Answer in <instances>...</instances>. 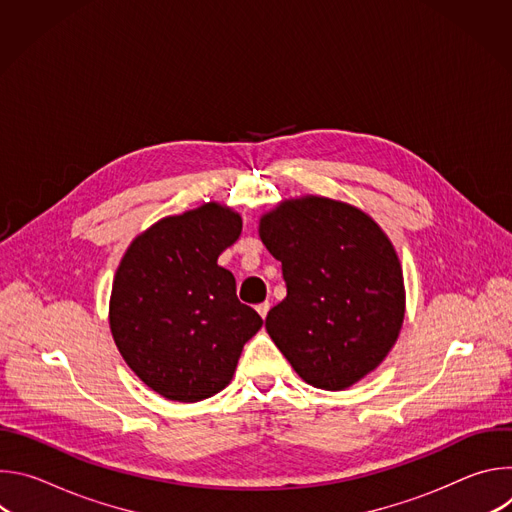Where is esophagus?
<instances>
[{
  "label": "esophagus",
  "instance_id": "34e87169",
  "mask_svg": "<svg viewBox=\"0 0 512 512\" xmlns=\"http://www.w3.org/2000/svg\"><path fill=\"white\" fill-rule=\"evenodd\" d=\"M269 308H271V306H269V302H263V304H259V306H257V312H259V316H261L263 320L267 318V312H269Z\"/></svg>",
  "mask_w": 512,
  "mask_h": 512
}]
</instances>
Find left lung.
Instances as JSON below:
<instances>
[{
    "label": "left lung",
    "instance_id": "1",
    "mask_svg": "<svg viewBox=\"0 0 512 512\" xmlns=\"http://www.w3.org/2000/svg\"><path fill=\"white\" fill-rule=\"evenodd\" d=\"M259 237L287 287L265 328L294 371L326 391L375 371L405 318L403 269L383 229L356 206L304 196L263 214Z\"/></svg>",
    "mask_w": 512,
    "mask_h": 512
}]
</instances>
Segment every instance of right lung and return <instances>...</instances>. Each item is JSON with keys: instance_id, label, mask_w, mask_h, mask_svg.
I'll use <instances>...</instances> for the list:
<instances>
[{"instance_id": "add662e5", "label": "right lung", "mask_w": 512, "mask_h": 512, "mask_svg": "<svg viewBox=\"0 0 512 512\" xmlns=\"http://www.w3.org/2000/svg\"><path fill=\"white\" fill-rule=\"evenodd\" d=\"M241 216L206 202L166 216L127 247L111 289L109 326L129 369L158 395L196 403L223 391L261 316L239 302L218 255Z\"/></svg>"}]
</instances>
